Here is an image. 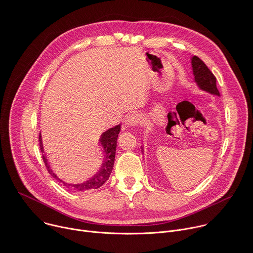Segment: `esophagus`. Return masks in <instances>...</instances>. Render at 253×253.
I'll use <instances>...</instances> for the list:
<instances>
[{
    "mask_svg": "<svg viewBox=\"0 0 253 253\" xmlns=\"http://www.w3.org/2000/svg\"><path fill=\"white\" fill-rule=\"evenodd\" d=\"M142 122H143L142 116L140 114H138V113H133V114L128 115V117L126 118V126L127 127H131V126H135L137 125L142 124Z\"/></svg>",
    "mask_w": 253,
    "mask_h": 253,
    "instance_id": "34e87169",
    "label": "esophagus"
}]
</instances>
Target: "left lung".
<instances>
[{"label": "left lung", "mask_w": 253, "mask_h": 253, "mask_svg": "<svg viewBox=\"0 0 253 253\" xmlns=\"http://www.w3.org/2000/svg\"><path fill=\"white\" fill-rule=\"evenodd\" d=\"M192 74L194 76V82L200 89L208 91L211 94L219 96V91L216 87V78L207 67V65L198 57L193 56L191 58Z\"/></svg>", "instance_id": "8db88e82"}]
</instances>
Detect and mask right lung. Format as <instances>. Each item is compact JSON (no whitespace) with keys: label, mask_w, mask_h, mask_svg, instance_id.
<instances>
[{"label":"right lung","mask_w":253,"mask_h":253,"mask_svg":"<svg viewBox=\"0 0 253 253\" xmlns=\"http://www.w3.org/2000/svg\"><path fill=\"white\" fill-rule=\"evenodd\" d=\"M121 131V125H118L108 130H106L105 132H103V134L100 135L99 138V142L100 145L103 146V149L105 151V160L104 163L100 167L99 170L89 179H87L86 181H84L82 183H67L65 181H63L62 179H60L55 173L54 171L50 169V167L47 163L46 157L43 155V146H42V135L40 133L39 135V142H40V148L42 151V160L44 163V166L47 169V171L49 172V174L52 175L54 178H56L57 180L63 182V184L69 188H71L74 191H88L91 189H96L98 187L102 186L110 177L113 168H114V164H115V157H116V149H117V140L119 137V133Z\"/></svg>","instance_id":"obj_1"}]
</instances>
